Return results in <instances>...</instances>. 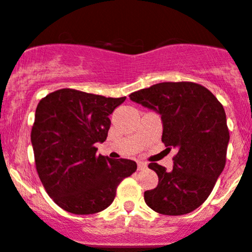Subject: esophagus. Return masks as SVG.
I'll list each match as a JSON object with an SVG mask.
<instances>
[{
	"mask_svg": "<svg viewBox=\"0 0 252 252\" xmlns=\"http://www.w3.org/2000/svg\"><path fill=\"white\" fill-rule=\"evenodd\" d=\"M146 167H147V164H146V162H142V161L137 162V170H139V171L145 170Z\"/></svg>",
	"mask_w": 252,
	"mask_h": 252,
	"instance_id": "1",
	"label": "esophagus"
}]
</instances>
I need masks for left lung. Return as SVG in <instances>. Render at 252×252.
Wrapping results in <instances>:
<instances>
[{
  "label": "left lung",
  "instance_id": "8db88e82",
  "mask_svg": "<svg viewBox=\"0 0 252 252\" xmlns=\"http://www.w3.org/2000/svg\"><path fill=\"white\" fill-rule=\"evenodd\" d=\"M135 103L160 113L166 149H177L173 168L157 162L159 183L145 191V202L164 215L195 211L211 195L226 164L229 131L223 106L209 90L190 81L161 82L131 93Z\"/></svg>",
  "mask_w": 252,
  "mask_h": 252
}]
</instances>
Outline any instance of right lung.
I'll use <instances>...</instances> for the list:
<instances>
[{
	"instance_id": "obj_1",
	"label": "right lung",
	"mask_w": 252,
	"mask_h": 252,
	"mask_svg": "<svg viewBox=\"0 0 252 252\" xmlns=\"http://www.w3.org/2000/svg\"><path fill=\"white\" fill-rule=\"evenodd\" d=\"M126 100L62 88L44 96L31 131L35 168L54 202L73 214H94L115 200L136 162L96 156L107 137L109 116Z\"/></svg>"
}]
</instances>
